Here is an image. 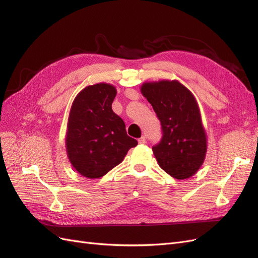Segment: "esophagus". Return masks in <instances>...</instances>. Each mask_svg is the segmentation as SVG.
<instances>
[{
    "instance_id": "34e87169",
    "label": "esophagus",
    "mask_w": 258,
    "mask_h": 258,
    "mask_svg": "<svg viewBox=\"0 0 258 258\" xmlns=\"http://www.w3.org/2000/svg\"><path fill=\"white\" fill-rule=\"evenodd\" d=\"M139 143L140 144H145L146 143V139H145V137H141L139 139Z\"/></svg>"
}]
</instances>
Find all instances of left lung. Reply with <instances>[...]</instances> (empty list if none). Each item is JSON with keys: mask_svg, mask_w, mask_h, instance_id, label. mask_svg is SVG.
Returning a JSON list of instances; mask_svg holds the SVG:
<instances>
[{"mask_svg": "<svg viewBox=\"0 0 258 258\" xmlns=\"http://www.w3.org/2000/svg\"><path fill=\"white\" fill-rule=\"evenodd\" d=\"M141 92L161 123L162 138L152 147L158 165L176 179L192 176L207 153V135L196 99L177 81L144 83Z\"/></svg>", "mask_w": 258, "mask_h": 258, "instance_id": "obj_1", "label": "left lung"}]
</instances>
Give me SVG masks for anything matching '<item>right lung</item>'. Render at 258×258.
Returning <instances> with one entry per match:
<instances>
[{
	"label": "right lung",
	"instance_id": "1",
	"mask_svg": "<svg viewBox=\"0 0 258 258\" xmlns=\"http://www.w3.org/2000/svg\"><path fill=\"white\" fill-rule=\"evenodd\" d=\"M113 85L87 86L73 101L68 120L66 147L70 162L85 177L99 178L123 160L138 141L112 110Z\"/></svg>",
	"mask_w": 258,
	"mask_h": 258
}]
</instances>
